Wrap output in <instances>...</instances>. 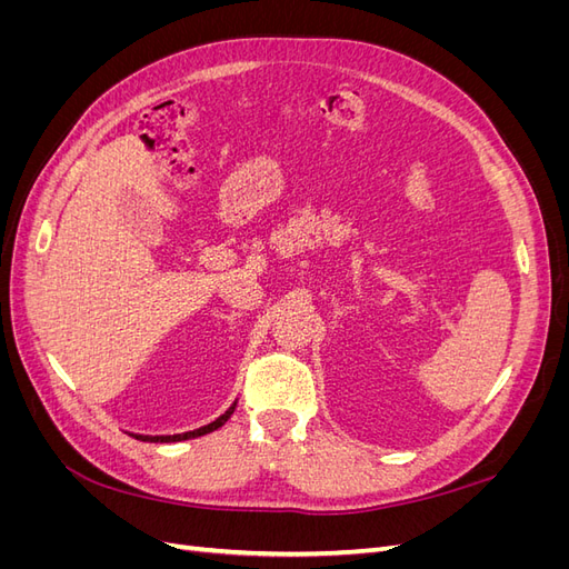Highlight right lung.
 Wrapping results in <instances>:
<instances>
[{"mask_svg":"<svg viewBox=\"0 0 569 569\" xmlns=\"http://www.w3.org/2000/svg\"><path fill=\"white\" fill-rule=\"evenodd\" d=\"M234 406L237 403H232L226 412H222V416L218 418V420H213L211 425H203V427H199V429H194V432H182V435H166V437H144V435H132L134 439H142V441H153V443H170V441H184V439H197V437H203V435H209V432H213V429H218V427H222L228 422V418L232 416L234 412Z\"/></svg>","mask_w":569,"mask_h":569,"instance_id":"1","label":"right lung"}]
</instances>
